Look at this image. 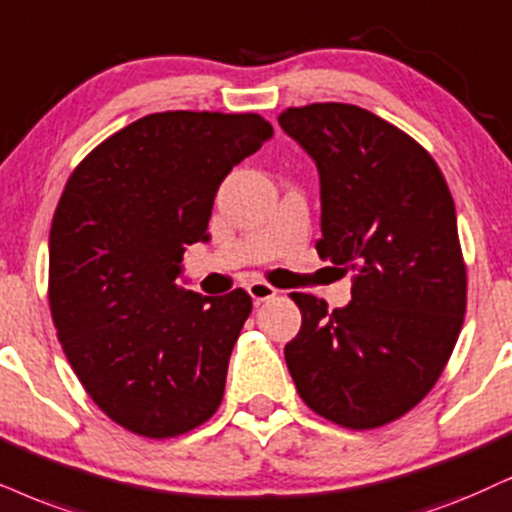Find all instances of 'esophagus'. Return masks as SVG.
Segmentation results:
<instances>
[{
  "label": "esophagus",
  "mask_w": 512,
  "mask_h": 512,
  "mask_svg": "<svg viewBox=\"0 0 512 512\" xmlns=\"http://www.w3.org/2000/svg\"><path fill=\"white\" fill-rule=\"evenodd\" d=\"M248 293L252 297V302L260 304L264 300H271V297L276 295V288L269 286V283H264V281H252L248 286Z\"/></svg>",
  "instance_id": "34e87169"
}]
</instances>
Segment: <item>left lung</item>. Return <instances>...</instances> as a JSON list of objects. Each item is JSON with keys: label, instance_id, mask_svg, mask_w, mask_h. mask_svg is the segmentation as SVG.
Masks as SVG:
<instances>
[{"label": "left lung", "instance_id": "left-lung-1", "mask_svg": "<svg viewBox=\"0 0 512 512\" xmlns=\"http://www.w3.org/2000/svg\"><path fill=\"white\" fill-rule=\"evenodd\" d=\"M278 125L319 170L321 260L357 274L352 302L333 312L293 293L302 328L286 345L288 371L319 416L378 428L432 390L461 333L454 198L430 153L366 108L312 103Z\"/></svg>", "mask_w": 512, "mask_h": 512}]
</instances>
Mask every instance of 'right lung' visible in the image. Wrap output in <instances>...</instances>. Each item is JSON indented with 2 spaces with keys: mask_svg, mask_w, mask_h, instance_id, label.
I'll use <instances>...</instances> for the list:
<instances>
[{
  "mask_svg": "<svg viewBox=\"0 0 512 512\" xmlns=\"http://www.w3.org/2000/svg\"><path fill=\"white\" fill-rule=\"evenodd\" d=\"M271 137L257 113H153L68 179L49 234L51 316L84 390L122 428L177 437L222 404L252 300L181 288V257L210 241L226 174Z\"/></svg>",
  "mask_w": 512,
  "mask_h": 512,
  "instance_id": "1",
  "label": "right lung"
}]
</instances>
